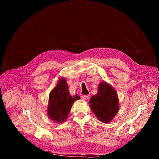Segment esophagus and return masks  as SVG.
Returning <instances> with one entry per match:
<instances>
[{"mask_svg":"<svg viewBox=\"0 0 159 159\" xmlns=\"http://www.w3.org/2000/svg\"><path fill=\"white\" fill-rule=\"evenodd\" d=\"M89 95H82V99H83V100H84V101H86V100H88V99L89 98Z\"/></svg>","mask_w":159,"mask_h":159,"instance_id":"esophagus-1","label":"esophagus"}]
</instances>
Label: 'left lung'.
<instances>
[{"mask_svg":"<svg viewBox=\"0 0 159 159\" xmlns=\"http://www.w3.org/2000/svg\"><path fill=\"white\" fill-rule=\"evenodd\" d=\"M89 107L98 120L110 122L119 110L117 93L111 85L103 81L98 86V92L91 97Z\"/></svg>","mask_w":159,"mask_h":159,"instance_id":"1","label":"left lung"}]
</instances>
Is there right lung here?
I'll return each instance as SVG.
<instances>
[{
	"instance_id": "1",
	"label": "right lung",
	"mask_w": 159,
	"mask_h": 159,
	"mask_svg": "<svg viewBox=\"0 0 159 159\" xmlns=\"http://www.w3.org/2000/svg\"><path fill=\"white\" fill-rule=\"evenodd\" d=\"M80 98L77 95L71 96L70 94L66 79L61 77L49 95L47 113L49 119L56 123L64 122L68 118L73 104Z\"/></svg>"
}]
</instances>
